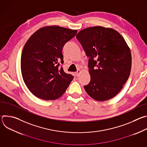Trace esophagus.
<instances>
[{"mask_svg": "<svg viewBox=\"0 0 147 147\" xmlns=\"http://www.w3.org/2000/svg\"><path fill=\"white\" fill-rule=\"evenodd\" d=\"M80 73H81V70H78L77 71V72H76V76L78 77V76L80 75Z\"/></svg>", "mask_w": 147, "mask_h": 147, "instance_id": "34e87169", "label": "esophagus"}]
</instances>
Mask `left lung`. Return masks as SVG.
Segmentation results:
<instances>
[{"mask_svg":"<svg viewBox=\"0 0 147 147\" xmlns=\"http://www.w3.org/2000/svg\"><path fill=\"white\" fill-rule=\"evenodd\" d=\"M76 38L89 57L91 81L84 86L86 91L98 101L113 98L131 71V55L126 42L117 31L101 26L82 30Z\"/></svg>","mask_w":147,"mask_h":147,"instance_id":"8db88e82","label":"left lung"}]
</instances>
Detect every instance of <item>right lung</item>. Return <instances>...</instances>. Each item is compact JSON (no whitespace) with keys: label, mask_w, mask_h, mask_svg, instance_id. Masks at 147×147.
<instances>
[{"label":"right lung","mask_w":147,"mask_h":147,"mask_svg":"<svg viewBox=\"0 0 147 147\" xmlns=\"http://www.w3.org/2000/svg\"><path fill=\"white\" fill-rule=\"evenodd\" d=\"M57 26L41 28L26 43L21 57V70L28 90L36 97L55 100L65 93L74 77L60 67L62 49L77 34Z\"/></svg>","instance_id":"add662e5"}]
</instances>
